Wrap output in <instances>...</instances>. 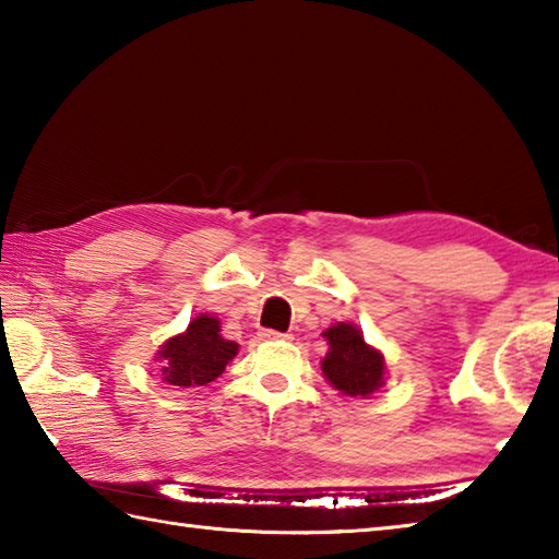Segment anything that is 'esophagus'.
<instances>
[{"mask_svg":"<svg viewBox=\"0 0 559 559\" xmlns=\"http://www.w3.org/2000/svg\"><path fill=\"white\" fill-rule=\"evenodd\" d=\"M261 338H281V341H290L293 338V334H283V331H273V329H264V331H261V334H259Z\"/></svg>","mask_w":559,"mask_h":559,"instance_id":"obj_1","label":"esophagus"}]
</instances>
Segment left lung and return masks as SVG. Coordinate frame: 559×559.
I'll list each match as a JSON object with an SVG mask.
<instances>
[{
	"instance_id": "1",
	"label": "left lung",
	"mask_w": 559,
	"mask_h": 559,
	"mask_svg": "<svg viewBox=\"0 0 559 559\" xmlns=\"http://www.w3.org/2000/svg\"><path fill=\"white\" fill-rule=\"evenodd\" d=\"M329 353L322 372L338 391L348 396H370L382 386L384 358L365 343L362 334L350 324H336L324 331Z\"/></svg>"
}]
</instances>
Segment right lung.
<instances>
[{
  "instance_id": "obj_1",
  "label": "right lung",
  "mask_w": 559,
  "mask_h": 559,
  "mask_svg": "<svg viewBox=\"0 0 559 559\" xmlns=\"http://www.w3.org/2000/svg\"><path fill=\"white\" fill-rule=\"evenodd\" d=\"M158 355L163 358L160 372L165 382L175 386H204L235 358L237 343L221 336L218 319L201 314L182 336L165 343Z\"/></svg>"
}]
</instances>
